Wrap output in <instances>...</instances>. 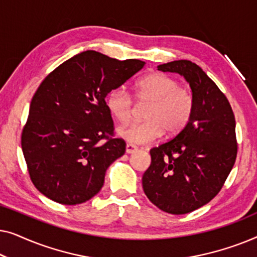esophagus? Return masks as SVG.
<instances>
[{
	"label": "esophagus",
	"mask_w": 257,
	"mask_h": 257,
	"mask_svg": "<svg viewBox=\"0 0 257 257\" xmlns=\"http://www.w3.org/2000/svg\"><path fill=\"white\" fill-rule=\"evenodd\" d=\"M136 151H138V147L133 145V144H127V145H126V153L131 154V153H135Z\"/></svg>",
	"instance_id": "34e87169"
}]
</instances>
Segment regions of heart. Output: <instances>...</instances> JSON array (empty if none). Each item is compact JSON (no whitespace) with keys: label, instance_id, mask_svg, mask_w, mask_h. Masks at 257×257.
<instances>
[{"label":"heart","instance_id":"b5f03b06","mask_svg":"<svg viewBox=\"0 0 257 257\" xmlns=\"http://www.w3.org/2000/svg\"><path fill=\"white\" fill-rule=\"evenodd\" d=\"M135 99L147 104L143 112L145 120L118 130L119 137L133 144H147L163 135L180 132L191 120L195 99L191 90L181 87L170 76L153 73L138 80L135 86ZM105 105L120 124L131 121L135 103L125 90L117 87L107 93Z\"/></svg>","mask_w":257,"mask_h":257}]
</instances>
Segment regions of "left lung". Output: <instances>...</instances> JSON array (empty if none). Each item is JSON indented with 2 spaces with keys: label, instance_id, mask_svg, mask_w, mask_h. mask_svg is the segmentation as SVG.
I'll use <instances>...</instances> for the list:
<instances>
[{
  "label": "left lung",
  "instance_id": "left-lung-1",
  "mask_svg": "<svg viewBox=\"0 0 257 257\" xmlns=\"http://www.w3.org/2000/svg\"><path fill=\"white\" fill-rule=\"evenodd\" d=\"M158 70L184 76L195 106L185 128L150 151L143 188L158 208L180 215L208 203L224 185L237 154L235 117L227 97L195 63L181 59Z\"/></svg>",
  "mask_w": 257,
  "mask_h": 257
}]
</instances>
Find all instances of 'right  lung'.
<instances>
[{"label":"right lung","mask_w":257,"mask_h":257,"mask_svg":"<svg viewBox=\"0 0 257 257\" xmlns=\"http://www.w3.org/2000/svg\"><path fill=\"white\" fill-rule=\"evenodd\" d=\"M144 65L87 50L45 77L21 137L30 179L42 194L78 205L100 191L107 167L126 150L125 140L114 137L105 97Z\"/></svg>","instance_id":"1"}]
</instances>
